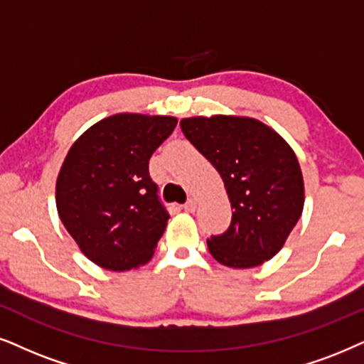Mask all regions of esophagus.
Wrapping results in <instances>:
<instances>
[{"label":"esophagus","instance_id":"34e87169","mask_svg":"<svg viewBox=\"0 0 364 364\" xmlns=\"http://www.w3.org/2000/svg\"><path fill=\"white\" fill-rule=\"evenodd\" d=\"M183 208H185L188 213H193V211L196 210V200H188V203L183 206Z\"/></svg>","mask_w":364,"mask_h":364}]
</instances>
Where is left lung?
Segmentation results:
<instances>
[{
    "mask_svg": "<svg viewBox=\"0 0 364 364\" xmlns=\"http://www.w3.org/2000/svg\"><path fill=\"white\" fill-rule=\"evenodd\" d=\"M183 134L223 179L232 223L206 240L211 257L250 269L277 255L304 208V178L289 142L259 119L195 116L179 121Z\"/></svg>",
    "mask_w": 364,
    "mask_h": 364,
    "instance_id": "8db88e82",
    "label": "left lung"
}]
</instances>
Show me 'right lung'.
<instances>
[{
	"mask_svg": "<svg viewBox=\"0 0 364 364\" xmlns=\"http://www.w3.org/2000/svg\"><path fill=\"white\" fill-rule=\"evenodd\" d=\"M176 124L173 116L114 114L68 149L55 185L57 211L95 265L124 272L153 259L169 215L148 164Z\"/></svg>",
	"mask_w": 364,
	"mask_h": 364,
	"instance_id": "1",
	"label": "right lung"
}]
</instances>
